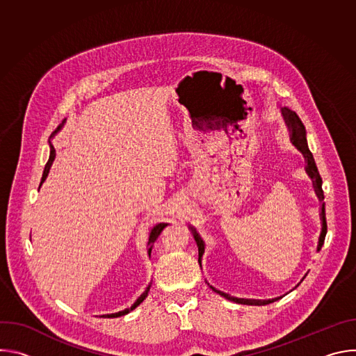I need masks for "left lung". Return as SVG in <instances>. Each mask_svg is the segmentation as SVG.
Wrapping results in <instances>:
<instances>
[{"mask_svg": "<svg viewBox=\"0 0 356 356\" xmlns=\"http://www.w3.org/2000/svg\"><path fill=\"white\" fill-rule=\"evenodd\" d=\"M282 115H283V120H284V124L289 129V134H290V142L294 145V147L301 152V155L304 156V159H306V173L309 175V177L312 179L313 181V187H314V191L321 202V209H320V220H321V232H320V238H318V245H317V252H320V249L323 248L324 245V239H325V235H327V221H325V204H324V193H323V180H321V176L318 173V169L316 166V162H314V158H313V154L309 149V145H307V134H306V128H304L301 120L298 118V115L289 110V108H282ZM214 291H217L213 286H210ZM220 293V296L231 300V301H236V302H243V304H257V306H266V304H270L273 301H277L280 297H276V298H269V300H243V298H232L231 296H228L227 293H221V291H217Z\"/></svg>", "mask_w": 356, "mask_h": 356, "instance_id": "obj_1", "label": "left lung"}]
</instances>
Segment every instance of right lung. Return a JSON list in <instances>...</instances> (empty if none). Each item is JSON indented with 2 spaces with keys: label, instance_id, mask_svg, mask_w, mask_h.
<instances>
[{
  "label": "right lung",
  "instance_id": "obj_1",
  "mask_svg": "<svg viewBox=\"0 0 356 356\" xmlns=\"http://www.w3.org/2000/svg\"><path fill=\"white\" fill-rule=\"evenodd\" d=\"M65 124H66V118L62 121V124L52 132V135H50V138H49V146H50V155H49V161H47V163H46V166H44V170H43V175H42V180H40V184L46 180V177H47V175H49V172H50V168H52V165H54V161H55V158H56V150H55V147H54V145H52V142H50V139H52L58 132H60L62 131V128L65 127ZM40 187V186H39ZM169 224L168 222H159V224H156V225H154L150 228V231H149V238H147V253L150 255V252H152V248H154V243H155V241L158 239V236L161 235V232L168 227ZM143 301V298H139L134 306L131 307V310H134L135 307H138L139 304ZM120 314V313H118ZM125 314V313H124Z\"/></svg>",
  "mask_w": 356,
  "mask_h": 356
}]
</instances>
